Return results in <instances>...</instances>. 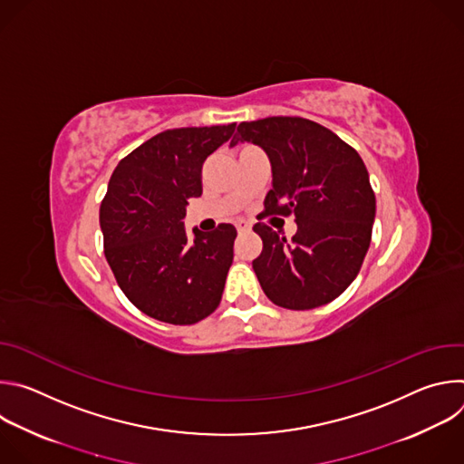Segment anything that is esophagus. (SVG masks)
Segmentation results:
<instances>
[{"instance_id": "esophagus-1", "label": "esophagus", "mask_w": 464, "mask_h": 464, "mask_svg": "<svg viewBox=\"0 0 464 464\" xmlns=\"http://www.w3.org/2000/svg\"><path fill=\"white\" fill-rule=\"evenodd\" d=\"M235 226H237V231H238V233H249V231H251V226H249L246 220H238Z\"/></svg>"}]
</instances>
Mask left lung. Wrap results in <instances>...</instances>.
<instances>
[{"instance_id":"obj_1","label":"left lung","mask_w":464,"mask_h":464,"mask_svg":"<svg viewBox=\"0 0 464 464\" xmlns=\"http://www.w3.org/2000/svg\"><path fill=\"white\" fill-rule=\"evenodd\" d=\"M237 131L231 147L253 143L272 165L264 215H294L297 224L292 242L266 224L253 227L262 238L253 270L264 294L290 310L334 301L356 279L371 244L376 200L362 158L303 117L240 122Z\"/></svg>"}]
</instances>
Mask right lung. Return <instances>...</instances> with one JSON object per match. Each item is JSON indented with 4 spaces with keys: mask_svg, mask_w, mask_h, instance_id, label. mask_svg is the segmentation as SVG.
<instances>
[{
    "mask_svg": "<svg viewBox=\"0 0 464 464\" xmlns=\"http://www.w3.org/2000/svg\"><path fill=\"white\" fill-rule=\"evenodd\" d=\"M226 126L174 128L119 161L101 204L104 255L119 288L147 315L192 324L217 310L237 229L185 231L188 198L202 194V165L229 141Z\"/></svg>",
    "mask_w": 464,
    "mask_h": 464,
    "instance_id": "right-lung-1",
    "label": "right lung"
}]
</instances>
